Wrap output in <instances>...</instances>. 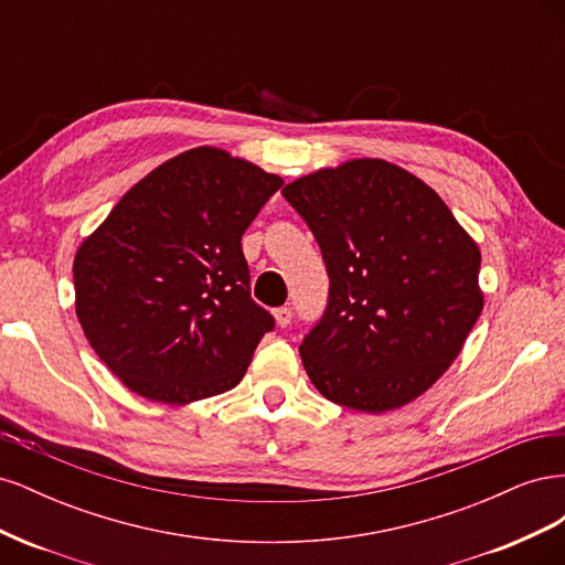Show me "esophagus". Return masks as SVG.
Returning <instances> with one entry per match:
<instances>
[{
	"mask_svg": "<svg viewBox=\"0 0 565 565\" xmlns=\"http://www.w3.org/2000/svg\"><path fill=\"white\" fill-rule=\"evenodd\" d=\"M273 316H276L278 328H287V324L292 322V309H287V306H280V309L273 311Z\"/></svg>",
	"mask_w": 565,
	"mask_h": 565,
	"instance_id": "obj_1",
	"label": "esophagus"
}]
</instances>
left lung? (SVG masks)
Instances as JSON below:
<instances>
[{"label": "left lung", "instance_id": "1", "mask_svg": "<svg viewBox=\"0 0 565 565\" xmlns=\"http://www.w3.org/2000/svg\"><path fill=\"white\" fill-rule=\"evenodd\" d=\"M330 276L299 353L324 398L388 413L434 386L483 311L481 252L434 188L377 158L282 188Z\"/></svg>", "mask_w": 565, "mask_h": 565}]
</instances>
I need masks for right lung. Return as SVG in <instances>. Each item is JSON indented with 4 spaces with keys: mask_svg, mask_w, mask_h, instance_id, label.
<instances>
[{
    "mask_svg": "<svg viewBox=\"0 0 565 565\" xmlns=\"http://www.w3.org/2000/svg\"><path fill=\"white\" fill-rule=\"evenodd\" d=\"M282 185L200 146L131 185L75 254L84 337L139 396L185 405L245 377L273 316L249 295L243 233Z\"/></svg>",
    "mask_w": 565,
    "mask_h": 565,
    "instance_id": "right-lung-1",
    "label": "right lung"
}]
</instances>
